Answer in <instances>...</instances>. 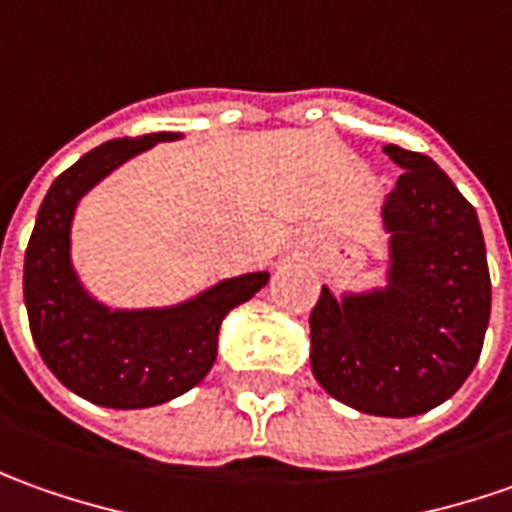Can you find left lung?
<instances>
[{
	"label": "left lung",
	"instance_id": "8db88e82",
	"mask_svg": "<svg viewBox=\"0 0 512 512\" xmlns=\"http://www.w3.org/2000/svg\"><path fill=\"white\" fill-rule=\"evenodd\" d=\"M402 169L385 198L388 286L311 309V371L334 399L374 416H416L470 377L490 320V272L476 209L422 152L388 144Z\"/></svg>",
	"mask_w": 512,
	"mask_h": 512
}]
</instances>
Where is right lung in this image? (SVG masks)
<instances>
[{"mask_svg":"<svg viewBox=\"0 0 512 512\" xmlns=\"http://www.w3.org/2000/svg\"><path fill=\"white\" fill-rule=\"evenodd\" d=\"M150 133L107 141L53 181L25 252V306L30 334L64 388L104 408H152L195 388L218 357V331L229 311L269 280L252 272L221 280L169 309L121 311L93 300L70 263V223L87 189L158 141Z\"/></svg>","mask_w":512,"mask_h":512,"instance_id":"right-lung-1","label":"right lung"}]
</instances>
